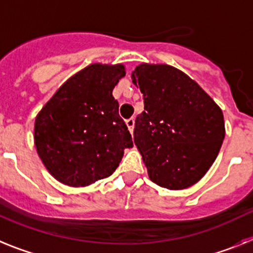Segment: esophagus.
<instances>
[{
	"mask_svg": "<svg viewBox=\"0 0 253 253\" xmlns=\"http://www.w3.org/2000/svg\"><path fill=\"white\" fill-rule=\"evenodd\" d=\"M126 125H127V127H128L129 132L132 133L133 126H135V120H133V118H128V120L126 121Z\"/></svg>",
	"mask_w": 253,
	"mask_h": 253,
	"instance_id": "1",
	"label": "esophagus"
}]
</instances>
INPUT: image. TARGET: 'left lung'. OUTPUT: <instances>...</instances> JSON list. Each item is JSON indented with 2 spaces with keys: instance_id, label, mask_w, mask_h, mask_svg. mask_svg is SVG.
<instances>
[{
  "instance_id": "obj_1",
  "label": "left lung",
  "mask_w": 253,
  "mask_h": 253,
  "mask_svg": "<svg viewBox=\"0 0 253 253\" xmlns=\"http://www.w3.org/2000/svg\"><path fill=\"white\" fill-rule=\"evenodd\" d=\"M144 98L133 141L149 177L168 190L203 178L223 144V112L197 83L168 65L141 63L131 75Z\"/></svg>"
}]
</instances>
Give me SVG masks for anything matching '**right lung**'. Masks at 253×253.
I'll use <instances>...</instances> for the list:
<instances>
[{"instance_id": "1", "label": "right lung", "mask_w": 253, "mask_h": 253, "mask_svg": "<svg viewBox=\"0 0 253 253\" xmlns=\"http://www.w3.org/2000/svg\"><path fill=\"white\" fill-rule=\"evenodd\" d=\"M124 65L94 63L57 90L35 118L38 155L54 178L72 187L107 178L132 137L112 91Z\"/></svg>"}]
</instances>
